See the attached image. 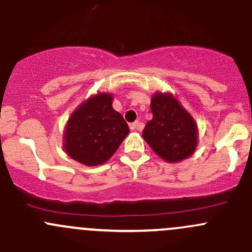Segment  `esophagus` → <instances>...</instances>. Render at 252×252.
<instances>
[{"mask_svg":"<svg viewBox=\"0 0 252 252\" xmlns=\"http://www.w3.org/2000/svg\"><path fill=\"white\" fill-rule=\"evenodd\" d=\"M142 123H140V122H134V123H130L129 124V128H130V130H138L140 131L142 129Z\"/></svg>","mask_w":252,"mask_h":252,"instance_id":"1","label":"esophagus"}]
</instances>
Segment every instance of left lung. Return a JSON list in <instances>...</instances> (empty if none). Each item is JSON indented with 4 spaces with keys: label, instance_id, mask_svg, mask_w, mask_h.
I'll list each match as a JSON object with an SVG mask.
<instances>
[{
    "label": "left lung",
    "instance_id": "obj_1",
    "mask_svg": "<svg viewBox=\"0 0 252 252\" xmlns=\"http://www.w3.org/2000/svg\"><path fill=\"white\" fill-rule=\"evenodd\" d=\"M152 119L145 126L142 136L151 149L167 162H178L191 156L197 144L194 119L168 94H156L150 106Z\"/></svg>",
    "mask_w": 252,
    "mask_h": 252
}]
</instances>
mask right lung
Masks as SVG:
<instances>
[{"label": "right lung", "mask_w": 252, "mask_h": 252, "mask_svg": "<svg viewBox=\"0 0 252 252\" xmlns=\"http://www.w3.org/2000/svg\"><path fill=\"white\" fill-rule=\"evenodd\" d=\"M129 133L121 113L112 107L110 94L85 101L68 121L64 149L75 161L98 166L107 161Z\"/></svg>", "instance_id": "add662e5"}]
</instances>
